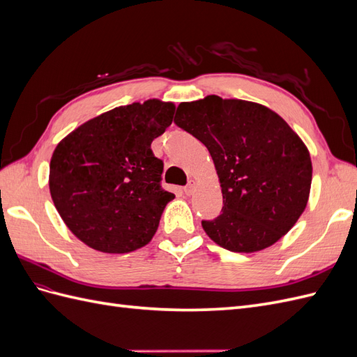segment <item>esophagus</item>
Segmentation results:
<instances>
[{
  "instance_id": "esophagus-1",
  "label": "esophagus",
  "mask_w": 357,
  "mask_h": 357,
  "mask_svg": "<svg viewBox=\"0 0 357 357\" xmlns=\"http://www.w3.org/2000/svg\"><path fill=\"white\" fill-rule=\"evenodd\" d=\"M193 188H195V183L190 181L189 185H188L185 189H183V192H185L186 195H192V193H193Z\"/></svg>"
}]
</instances>
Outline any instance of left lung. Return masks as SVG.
I'll list each match as a JSON object with an SVG mask.
<instances>
[{
	"mask_svg": "<svg viewBox=\"0 0 357 357\" xmlns=\"http://www.w3.org/2000/svg\"><path fill=\"white\" fill-rule=\"evenodd\" d=\"M174 122L208 149L222 188V214L202 220L226 250L255 253L275 244L304 213L312 178L307 146L268 107L208 95L181 102Z\"/></svg>",
	"mask_w": 357,
	"mask_h": 357,
	"instance_id": "left-lung-1",
	"label": "left lung"
}]
</instances>
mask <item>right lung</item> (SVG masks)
<instances>
[{
  "instance_id": "1",
  "label": "right lung",
  "mask_w": 357,
  "mask_h": 357,
  "mask_svg": "<svg viewBox=\"0 0 357 357\" xmlns=\"http://www.w3.org/2000/svg\"><path fill=\"white\" fill-rule=\"evenodd\" d=\"M174 102L147 100L96 116L53 150L49 189L67 228L93 250L144 247L174 193L160 188L162 160L150 144L165 132Z\"/></svg>"
}]
</instances>
